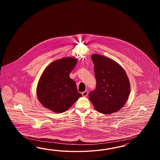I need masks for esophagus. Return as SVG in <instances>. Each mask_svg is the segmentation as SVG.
<instances>
[{
  "label": "esophagus",
  "mask_w": 160,
  "mask_h": 160,
  "mask_svg": "<svg viewBox=\"0 0 160 160\" xmlns=\"http://www.w3.org/2000/svg\"><path fill=\"white\" fill-rule=\"evenodd\" d=\"M82 96H83V97H86L87 95H88V91H87V90H86L85 92H82Z\"/></svg>",
  "instance_id": "34e87169"
}]
</instances>
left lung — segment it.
<instances>
[{"label": "left lung", "mask_w": 160, "mask_h": 160, "mask_svg": "<svg viewBox=\"0 0 160 160\" xmlns=\"http://www.w3.org/2000/svg\"><path fill=\"white\" fill-rule=\"evenodd\" d=\"M96 88L89 93V99L97 112L111 114L126 104L130 84L124 68L111 58L97 54L92 56Z\"/></svg>", "instance_id": "8db88e82"}]
</instances>
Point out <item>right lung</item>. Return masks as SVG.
<instances>
[{
	"label": "right lung",
	"mask_w": 160,
	"mask_h": 160,
	"mask_svg": "<svg viewBox=\"0 0 160 160\" xmlns=\"http://www.w3.org/2000/svg\"><path fill=\"white\" fill-rule=\"evenodd\" d=\"M78 62L74 58H64L50 63L38 84V100L44 107L56 113L68 110L82 95L69 74Z\"/></svg>",
	"instance_id": "1"
}]
</instances>
